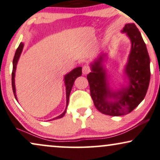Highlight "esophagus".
<instances>
[{
    "label": "esophagus",
    "instance_id": "1",
    "mask_svg": "<svg viewBox=\"0 0 160 160\" xmlns=\"http://www.w3.org/2000/svg\"><path fill=\"white\" fill-rule=\"evenodd\" d=\"M90 72V69L88 65H84V66H83V68H82V73L84 75H87Z\"/></svg>",
    "mask_w": 160,
    "mask_h": 160
}]
</instances>
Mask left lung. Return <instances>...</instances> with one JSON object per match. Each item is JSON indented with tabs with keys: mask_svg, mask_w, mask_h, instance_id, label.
I'll use <instances>...</instances> for the list:
<instances>
[{
	"mask_svg": "<svg viewBox=\"0 0 160 160\" xmlns=\"http://www.w3.org/2000/svg\"><path fill=\"white\" fill-rule=\"evenodd\" d=\"M122 32L126 33L131 42L123 72L126 84L115 90L110 88L104 66L108 58L105 52L90 63L91 72L87 76L96 109L112 116L125 115L134 110L146 95L151 78L149 55L139 29L134 23H127Z\"/></svg>",
	"mask_w": 160,
	"mask_h": 160,
	"instance_id": "left-lung-1",
	"label": "left lung"
}]
</instances>
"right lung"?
<instances>
[{
	"instance_id": "obj_1",
	"label": "right lung",
	"mask_w": 160,
	"mask_h": 160,
	"mask_svg": "<svg viewBox=\"0 0 160 160\" xmlns=\"http://www.w3.org/2000/svg\"><path fill=\"white\" fill-rule=\"evenodd\" d=\"M23 46H24V44L23 42L20 43L18 47L16 52H15V56H14L13 62H12V90L14 96H15L16 100H18L17 96H16V90H15V71H16V68H17V64L18 62L20 56H21V52H22ZM82 68L81 67H78V68H75L72 71H70V72L68 74H66L64 76V84L65 87H66V99H67V103H66V108H65L64 111L61 114L57 116V117L53 118V119H50L54 120V119H60V118H62L63 116H64L65 113L67 112V108H68V102H69V96H70L71 90H72V86H73L75 80L78 77L82 76Z\"/></svg>"
}]
</instances>
